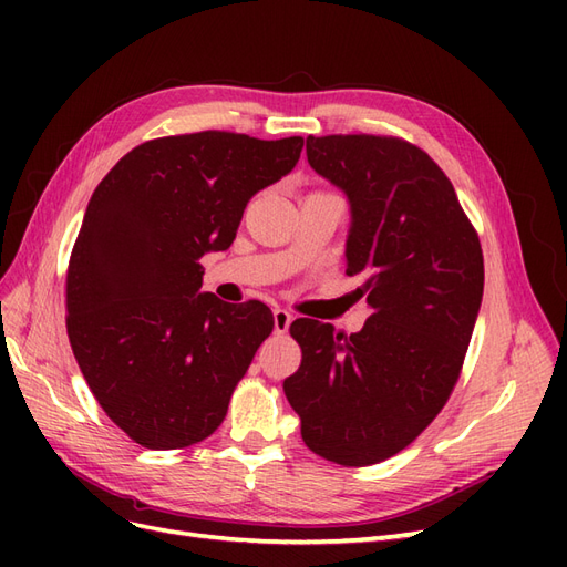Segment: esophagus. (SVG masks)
Here are the masks:
<instances>
[{
	"mask_svg": "<svg viewBox=\"0 0 567 567\" xmlns=\"http://www.w3.org/2000/svg\"><path fill=\"white\" fill-rule=\"evenodd\" d=\"M290 321H293V315H290L288 310H281V307H277V310H274V331L286 333Z\"/></svg>",
	"mask_w": 567,
	"mask_h": 567,
	"instance_id": "obj_1",
	"label": "esophagus"
}]
</instances>
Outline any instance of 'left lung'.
<instances>
[{"instance_id":"1","label":"left lung","mask_w":567,"mask_h":567,"mask_svg":"<svg viewBox=\"0 0 567 567\" xmlns=\"http://www.w3.org/2000/svg\"><path fill=\"white\" fill-rule=\"evenodd\" d=\"M307 163L350 203L348 277L371 317L352 336L290 323L302 348L284 392L307 447L371 466L414 442L447 402L483 302L480 238L419 146L373 134L307 136Z\"/></svg>"}]
</instances>
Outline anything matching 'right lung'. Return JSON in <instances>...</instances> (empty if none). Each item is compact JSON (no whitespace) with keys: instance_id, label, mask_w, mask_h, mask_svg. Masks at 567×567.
I'll return each mask as SVG.
<instances>
[{"instance_id":"obj_1","label":"right lung","mask_w":567,"mask_h":567,"mask_svg":"<svg viewBox=\"0 0 567 567\" xmlns=\"http://www.w3.org/2000/svg\"><path fill=\"white\" fill-rule=\"evenodd\" d=\"M302 136H163L101 179L65 277L68 338L109 419L148 450H182L225 421L274 329L260 300L203 293L205 252L227 250L248 200L296 167Z\"/></svg>"}]
</instances>
